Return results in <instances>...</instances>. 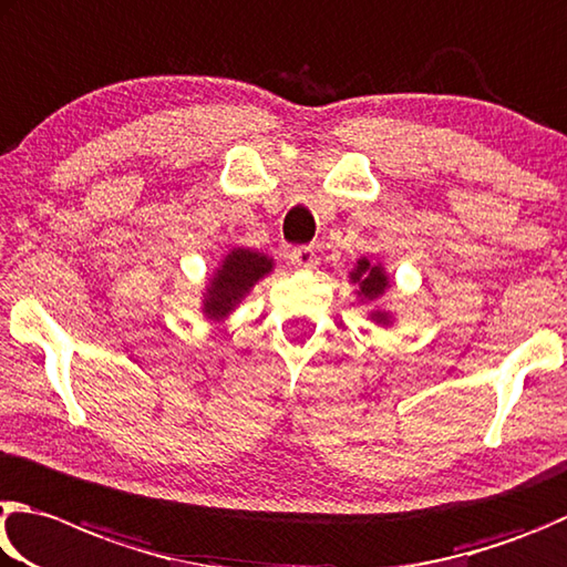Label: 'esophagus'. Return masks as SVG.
<instances>
[{
    "label": "esophagus",
    "mask_w": 567,
    "mask_h": 567,
    "mask_svg": "<svg viewBox=\"0 0 567 567\" xmlns=\"http://www.w3.org/2000/svg\"><path fill=\"white\" fill-rule=\"evenodd\" d=\"M291 264L299 266V268H313L316 266L313 246H296V248H291Z\"/></svg>",
    "instance_id": "obj_1"
}]
</instances>
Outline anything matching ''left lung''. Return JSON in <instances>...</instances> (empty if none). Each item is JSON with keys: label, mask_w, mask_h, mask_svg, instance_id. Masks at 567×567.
Instances as JSON below:
<instances>
[{"label": "left lung", "mask_w": 567, "mask_h": 567, "mask_svg": "<svg viewBox=\"0 0 567 567\" xmlns=\"http://www.w3.org/2000/svg\"><path fill=\"white\" fill-rule=\"evenodd\" d=\"M353 284H361V293L365 299H375V296H381L385 286H389V278L381 271V266H371L369 258H361L359 268L351 274ZM375 321H385L383 313H375Z\"/></svg>", "instance_id": "left-lung-1"}]
</instances>
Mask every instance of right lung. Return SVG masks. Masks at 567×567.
<instances>
[{"instance_id":"add662e5","label":"right lung","mask_w":567,"mask_h":567,"mask_svg":"<svg viewBox=\"0 0 567 567\" xmlns=\"http://www.w3.org/2000/svg\"><path fill=\"white\" fill-rule=\"evenodd\" d=\"M271 271V261L266 256L246 251V248H236L226 256V261L218 268L212 289H208L204 311L212 319H221L234 306L241 301V296L258 281V278Z\"/></svg>"}]
</instances>
